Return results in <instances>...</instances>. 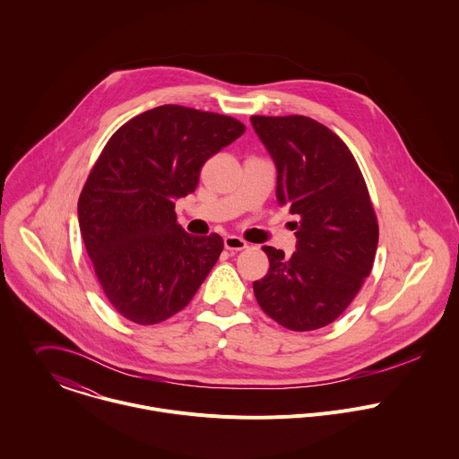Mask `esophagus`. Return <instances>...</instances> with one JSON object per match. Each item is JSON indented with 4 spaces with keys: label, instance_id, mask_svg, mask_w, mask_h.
Here are the masks:
<instances>
[{
    "label": "esophagus",
    "instance_id": "obj_1",
    "mask_svg": "<svg viewBox=\"0 0 459 459\" xmlns=\"http://www.w3.org/2000/svg\"><path fill=\"white\" fill-rule=\"evenodd\" d=\"M223 245H225V248L230 250V252H241V250L248 248L247 241L241 239V238H238V236H227V238L223 239Z\"/></svg>",
    "mask_w": 459,
    "mask_h": 459
}]
</instances>
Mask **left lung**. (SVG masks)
<instances>
[{"label":"left lung","mask_w":459,"mask_h":459,"mask_svg":"<svg viewBox=\"0 0 459 459\" xmlns=\"http://www.w3.org/2000/svg\"><path fill=\"white\" fill-rule=\"evenodd\" d=\"M278 172L276 198L298 218L296 252L263 247L270 259L254 281L259 307L280 326L310 332L333 323L370 275L379 227L366 179L348 145L303 115H252Z\"/></svg>","instance_id":"8db88e82"}]
</instances>
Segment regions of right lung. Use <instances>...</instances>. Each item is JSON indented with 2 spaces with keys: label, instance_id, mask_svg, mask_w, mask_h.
<instances>
[{
  "label": "right lung",
  "instance_id": "add662e5",
  "mask_svg": "<svg viewBox=\"0 0 459 459\" xmlns=\"http://www.w3.org/2000/svg\"><path fill=\"white\" fill-rule=\"evenodd\" d=\"M245 129L229 115L165 104L104 145L78 218L95 276L126 319L149 326L181 312L216 264L223 239L184 232L174 200L193 193L204 163Z\"/></svg>",
  "mask_w": 459,
  "mask_h": 459
}]
</instances>
